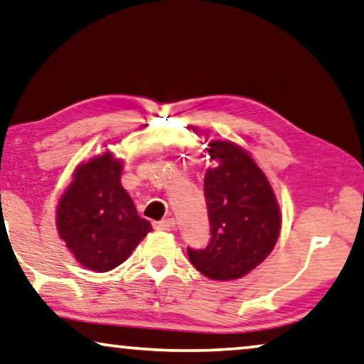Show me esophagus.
Returning a JSON list of instances; mask_svg holds the SVG:
<instances>
[{
    "mask_svg": "<svg viewBox=\"0 0 364 364\" xmlns=\"http://www.w3.org/2000/svg\"><path fill=\"white\" fill-rule=\"evenodd\" d=\"M154 226H156V230L172 231L173 228H176V220H173V218H164V220H161V221H156Z\"/></svg>",
    "mask_w": 364,
    "mask_h": 364,
    "instance_id": "34e87169",
    "label": "esophagus"
}]
</instances>
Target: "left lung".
Returning a JSON list of instances; mask_svg holds the SVG:
<instances>
[{
	"instance_id": "8db88e82",
	"label": "left lung",
	"mask_w": 364,
	"mask_h": 364,
	"mask_svg": "<svg viewBox=\"0 0 364 364\" xmlns=\"http://www.w3.org/2000/svg\"><path fill=\"white\" fill-rule=\"evenodd\" d=\"M203 191L210 243L187 247L195 269L212 281H235L259 266L276 246L281 210L269 181L250 152L230 141H210Z\"/></svg>"
}]
</instances>
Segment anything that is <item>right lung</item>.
Instances as JSON below:
<instances>
[{"mask_svg":"<svg viewBox=\"0 0 364 364\" xmlns=\"http://www.w3.org/2000/svg\"><path fill=\"white\" fill-rule=\"evenodd\" d=\"M121 171L123 161L112 152L92 157L73 171L57 205L59 236L87 269H114L152 230L121 186Z\"/></svg>","mask_w":364,"mask_h":364,"instance_id":"add662e5","label":"right lung"}]
</instances>
